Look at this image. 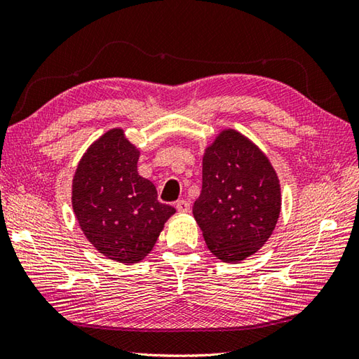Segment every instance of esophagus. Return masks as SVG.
I'll list each match as a JSON object with an SVG mask.
<instances>
[{
	"label": "esophagus",
	"mask_w": 359,
	"mask_h": 359,
	"mask_svg": "<svg viewBox=\"0 0 359 359\" xmlns=\"http://www.w3.org/2000/svg\"><path fill=\"white\" fill-rule=\"evenodd\" d=\"M175 208H177V211H179V212H188V211H189V208H191V205H189V202H188V201H185V199H180V201L175 202Z\"/></svg>",
	"instance_id": "esophagus-1"
}]
</instances>
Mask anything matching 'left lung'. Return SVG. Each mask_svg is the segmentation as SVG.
<instances>
[{
    "label": "left lung",
    "mask_w": 359,
    "mask_h": 359,
    "mask_svg": "<svg viewBox=\"0 0 359 359\" xmlns=\"http://www.w3.org/2000/svg\"><path fill=\"white\" fill-rule=\"evenodd\" d=\"M280 185L269 157L236 129L220 131L202 160L193 215L207 247L224 262L255 255L278 224Z\"/></svg>",
    "instance_id": "8db88e82"
}]
</instances>
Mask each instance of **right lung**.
<instances>
[{
    "label": "right lung",
    "instance_id": "right-lung-1",
    "mask_svg": "<svg viewBox=\"0 0 359 359\" xmlns=\"http://www.w3.org/2000/svg\"><path fill=\"white\" fill-rule=\"evenodd\" d=\"M140 151L112 128L90 144L72 180V208L93 247L116 262L135 264L156 245L175 210L137 171Z\"/></svg>",
    "mask_w": 359,
    "mask_h": 359
}]
</instances>
